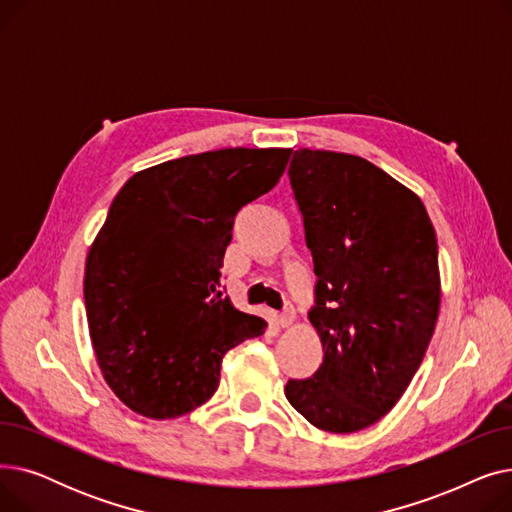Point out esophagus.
<instances>
[{
	"label": "esophagus",
	"mask_w": 512,
	"mask_h": 512,
	"mask_svg": "<svg viewBox=\"0 0 512 512\" xmlns=\"http://www.w3.org/2000/svg\"><path fill=\"white\" fill-rule=\"evenodd\" d=\"M294 317H297V313H294V307L288 303L284 307V311L278 315V326L280 328H290L294 324Z\"/></svg>",
	"instance_id": "34e87169"
}]
</instances>
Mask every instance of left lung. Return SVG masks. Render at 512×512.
<instances>
[{
  "label": "left lung",
  "mask_w": 512,
  "mask_h": 512,
  "mask_svg": "<svg viewBox=\"0 0 512 512\" xmlns=\"http://www.w3.org/2000/svg\"><path fill=\"white\" fill-rule=\"evenodd\" d=\"M313 255L324 361L284 394L311 425L378 423L417 373L440 313L438 240L423 201L371 161L299 149L288 170Z\"/></svg>",
  "instance_id": "8db88e82"
}]
</instances>
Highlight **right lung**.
<instances>
[{
    "label": "right lung",
    "instance_id": "right-lung-1",
    "mask_svg": "<svg viewBox=\"0 0 512 512\" xmlns=\"http://www.w3.org/2000/svg\"><path fill=\"white\" fill-rule=\"evenodd\" d=\"M292 149H220L128 178L85 263L89 336L105 384L149 419L207 402L224 355L265 319L222 294L236 213L270 193Z\"/></svg>",
    "mask_w": 512,
    "mask_h": 512
}]
</instances>
